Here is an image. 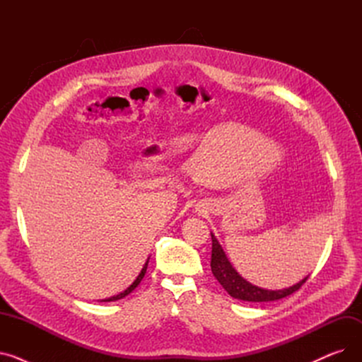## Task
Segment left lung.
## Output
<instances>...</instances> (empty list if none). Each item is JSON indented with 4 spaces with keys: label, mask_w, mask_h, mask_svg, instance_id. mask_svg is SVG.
Wrapping results in <instances>:
<instances>
[{
    "label": "left lung",
    "mask_w": 362,
    "mask_h": 362,
    "mask_svg": "<svg viewBox=\"0 0 362 362\" xmlns=\"http://www.w3.org/2000/svg\"><path fill=\"white\" fill-rule=\"evenodd\" d=\"M213 240V251H211V272L214 277L218 280V283L224 288V291L229 293L232 298L239 300H248V302H269V300H277L281 298H286L296 292L303 283L307 281L308 276L302 279L299 283L293 284V286L281 291H269L255 286V284L245 280L227 259L223 248L220 246L216 236L211 233Z\"/></svg>",
    "instance_id": "left-lung-1"
}]
</instances>
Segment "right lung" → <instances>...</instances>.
Returning <instances> with one entry per match:
<instances>
[{
	"label": "right lung",
	"mask_w": 362,
	"mask_h": 362,
	"mask_svg": "<svg viewBox=\"0 0 362 362\" xmlns=\"http://www.w3.org/2000/svg\"><path fill=\"white\" fill-rule=\"evenodd\" d=\"M149 259V258H148ZM146 267H148V261L145 262V265L142 267V270H141V273H139V276L136 277V280L133 281L130 286L126 289V291H123L122 293H119V295H116V296H111V298H108V299H104V302H111V300H117V299H122V298H124V296H127L130 292H133L135 291L136 288H138V284L141 283V280L144 279V276H145V273H146Z\"/></svg>",
	"instance_id": "right-lung-1"
}]
</instances>
